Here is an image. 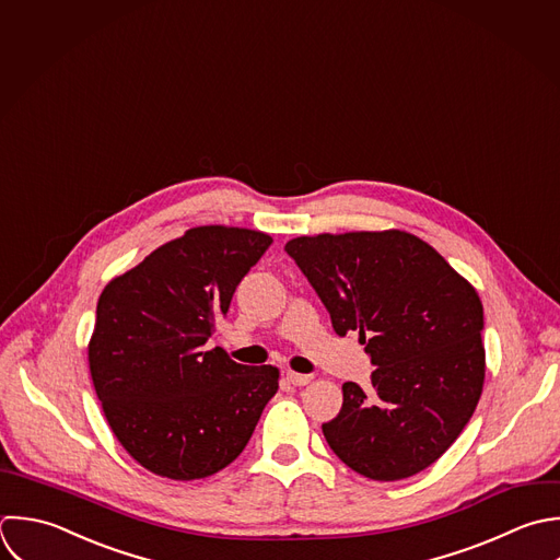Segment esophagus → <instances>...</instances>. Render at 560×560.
Here are the masks:
<instances>
[{"label":"esophagus","mask_w":560,"mask_h":560,"mask_svg":"<svg viewBox=\"0 0 560 560\" xmlns=\"http://www.w3.org/2000/svg\"><path fill=\"white\" fill-rule=\"evenodd\" d=\"M288 382L294 384V386H307L312 382V375H303V373H294V371H288L285 373Z\"/></svg>","instance_id":"obj_1"}]
</instances>
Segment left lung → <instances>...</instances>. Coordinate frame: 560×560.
Here are the masks:
<instances>
[{"instance_id": "obj_1", "label": "left lung", "mask_w": 560, "mask_h": 560, "mask_svg": "<svg viewBox=\"0 0 560 560\" xmlns=\"http://www.w3.org/2000/svg\"><path fill=\"white\" fill-rule=\"evenodd\" d=\"M285 250L331 314L334 331H360L377 366L369 390L342 384V410L323 425L334 454L380 482L434 465L485 388L476 288L428 242L399 229L301 235Z\"/></svg>"}]
</instances>
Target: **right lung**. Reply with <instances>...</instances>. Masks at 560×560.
I'll return each mask as SVG.
<instances>
[{
    "mask_svg": "<svg viewBox=\"0 0 560 560\" xmlns=\"http://www.w3.org/2000/svg\"><path fill=\"white\" fill-rule=\"evenodd\" d=\"M272 237L207 224L110 279L89 371L108 428L150 474L198 480L231 465L279 388L277 366H244L205 342Z\"/></svg>",
    "mask_w": 560,
    "mask_h": 560,
    "instance_id": "add662e5",
    "label": "right lung"
}]
</instances>
